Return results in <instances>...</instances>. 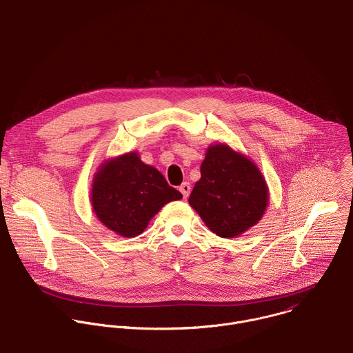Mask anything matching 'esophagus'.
I'll return each instance as SVG.
<instances>
[{
	"label": "esophagus",
	"instance_id": "1",
	"mask_svg": "<svg viewBox=\"0 0 353 353\" xmlns=\"http://www.w3.org/2000/svg\"><path fill=\"white\" fill-rule=\"evenodd\" d=\"M179 190H180V192L183 194V198H184V199H187V198H188V195H190V192H191V185H190V183H187V181H185V183H183V184L180 185V188H179Z\"/></svg>",
	"mask_w": 353,
	"mask_h": 353
}]
</instances>
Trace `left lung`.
Returning a JSON list of instances; mask_svg holds the SVG:
<instances>
[{"mask_svg":"<svg viewBox=\"0 0 353 353\" xmlns=\"http://www.w3.org/2000/svg\"><path fill=\"white\" fill-rule=\"evenodd\" d=\"M188 202L216 235L234 238L263 217L268 190L250 159L217 144L208 148Z\"/></svg>","mask_w":353,"mask_h":353,"instance_id":"1","label":"left lung"}]
</instances>
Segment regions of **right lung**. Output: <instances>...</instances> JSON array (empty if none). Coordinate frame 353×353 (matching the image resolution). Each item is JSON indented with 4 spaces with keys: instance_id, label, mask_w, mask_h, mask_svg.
<instances>
[{
    "instance_id": "obj_1",
    "label": "right lung",
    "mask_w": 353,
    "mask_h": 353,
    "mask_svg": "<svg viewBox=\"0 0 353 353\" xmlns=\"http://www.w3.org/2000/svg\"><path fill=\"white\" fill-rule=\"evenodd\" d=\"M183 195L152 166L128 154L101 166L93 181L92 205L99 220L114 232L141 234L161 208Z\"/></svg>"
}]
</instances>
